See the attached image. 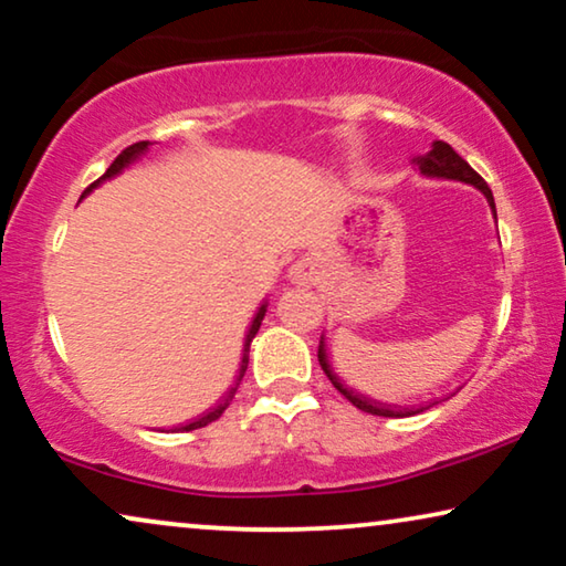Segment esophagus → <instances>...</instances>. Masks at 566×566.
Masks as SVG:
<instances>
[{
	"mask_svg": "<svg viewBox=\"0 0 566 566\" xmlns=\"http://www.w3.org/2000/svg\"><path fill=\"white\" fill-rule=\"evenodd\" d=\"M291 277L296 283H314L316 281V270H314V265L312 262H296V265H293V270H291Z\"/></svg>",
	"mask_w": 566,
	"mask_h": 566,
	"instance_id": "esophagus-1",
	"label": "esophagus"
}]
</instances>
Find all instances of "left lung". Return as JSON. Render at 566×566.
<instances>
[{"label":"left lung","instance_id":"obj_1","mask_svg":"<svg viewBox=\"0 0 566 566\" xmlns=\"http://www.w3.org/2000/svg\"><path fill=\"white\" fill-rule=\"evenodd\" d=\"M412 165H415L417 169H420V172H422L424 177H436V180H455V182L474 185V188L486 198V203H490V208H492L494 221H497V208H494L492 190L486 188V182L482 180V177H479V175L474 172V169L469 167V161L461 159L459 154L453 151V146H448L446 142H432L430 151L422 154V157H415ZM319 366H322L324 374H327L332 386H335V389H337L339 394H343V397H345L347 401H353L355 407L363 409V412L378 415V417H409V415L422 412V407H420V409H397V407H391V405H381V401L358 397V394H355V391L345 389V386L339 384L337 374H335V370H332V366H329V360H327V347H324V337L319 339ZM424 409H428V407H424Z\"/></svg>","mask_w":566,"mask_h":566}]
</instances>
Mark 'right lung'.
<instances>
[{
	"mask_svg": "<svg viewBox=\"0 0 566 566\" xmlns=\"http://www.w3.org/2000/svg\"><path fill=\"white\" fill-rule=\"evenodd\" d=\"M149 151V142H138V144H134V146H128V149H123L118 157H115V161L111 167H107V172L99 177V180H95L90 185L87 190L82 192V198L84 196H90L92 190L95 188H99V185H103L105 180H113V177H118L123 169H128L130 165H134V161H138L144 157V154ZM80 198V200H82ZM265 312H268V304H262L260 308H258V314H254V319H252V324H250V332H247V337H244V350H242V363H239V376H237V381H234V386H231V389L227 391V397H223L219 405H216L211 412H206L203 417H198V420H192V422H188L185 424L182 430H198V428H206L208 422H213V420H219V417L223 415V409H227L229 405H231V399H234V394H237V389H239V384H242V378H244V370H247V363H250V345H252V339H254V335H258V329H260V324H262V319H265Z\"/></svg>",
	"mask_w": 566,
	"mask_h": 566,
	"instance_id": "1",
	"label": "right lung"
}]
</instances>
